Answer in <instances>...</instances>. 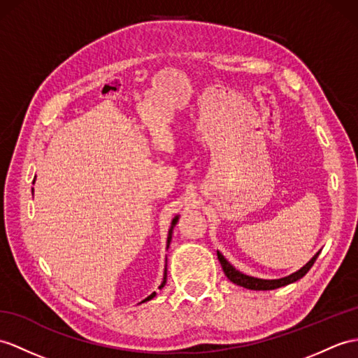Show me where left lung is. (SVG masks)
<instances>
[{
    "instance_id": "obj_1",
    "label": "left lung",
    "mask_w": 358,
    "mask_h": 358,
    "mask_svg": "<svg viewBox=\"0 0 358 358\" xmlns=\"http://www.w3.org/2000/svg\"><path fill=\"white\" fill-rule=\"evenodd\" d=\"M319 254H320V250L308 261L307 264H305L303 267H301L298 272H294V273L285 276V278H280V280H261V278H254V276L245 275V273L238 272V270L235 268L229 263V261L220 254V252H217V257H219V261H220L224 275L228 276V280L231 282L237 284L240 287H245V289H249V290H275V289H280V287H284L287 284H292L294 281L301 280V278L311 268V266L315 264V261L317 259Z\"/></svg>"
}]
</instances>
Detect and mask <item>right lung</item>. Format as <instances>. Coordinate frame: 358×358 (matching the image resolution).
Listing matches in <instances>:
<instances>
[{
    "instance_id": "right-lung-1",
    "label": "right lung",
    "mask_w": 358,
    "mask_h": 358,
    "mask_svg": "<svg viewBox=\"0 0 358 358\" xmlns=\"http://www.w3.org/2000/svg\"><path fill=\"white\" fill-rule=\"evenodd\" d=\"M33 184H34V180H33ZM178 220H179V215H176L174 217V219L171 220V226H170V229H169V237H167V249H169V246H170V241H171V235H173V228L174 226H176V223H178ZM165 282H167V268L164 270V280H162V282H161V285H159V289H162V287L165 285ZM155 292L150 294V296H147V298L143 301V302H145V301H150V299H153L155 298Z\"/></svg>"
}]
</instances>
